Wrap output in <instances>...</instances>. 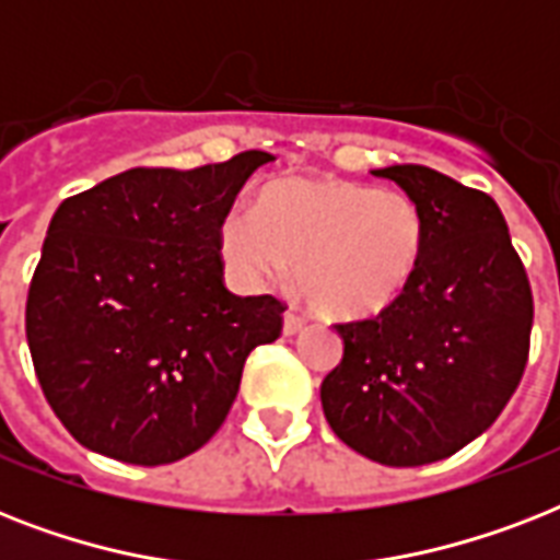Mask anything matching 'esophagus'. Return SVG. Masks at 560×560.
I'll return each instance as SVG.
<instances>
[{"label": "esophagus", "instance_id": "34e87169", "mask_svg": "<svg viewBox=\"0 0 560 560\" xmlns=\"http://www.w3.org/2000/svg\"><path fill=\"white\" fill-rule=\"evenodd\" d=\"M302 328H305V316H299V314H293V311H288V314H284V334H288V337H293V334H299Z\"/></svg>", "mask_w": 560, "mask_h": 560}]
</instances>
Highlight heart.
<instances>
[{
    "mask_svg": "<svg viewBox=\"0 0 560 560\" xmlns=\"http://www.w3.org/2000/svg\"><path fill=\"white\" fill-rule=\"evenodd\" d=\"M223 258L241 279H284L296 267L311 305L334 319L377 316L416 279L424 218L404 191L342 179H284L261 211L237 206L220 226Z\"/></svg>",
    "mask_w": 560,
    "mask_h": 560,
    "instance_id": "b5f03b06",
    "label": "heart"
}]
</instances>
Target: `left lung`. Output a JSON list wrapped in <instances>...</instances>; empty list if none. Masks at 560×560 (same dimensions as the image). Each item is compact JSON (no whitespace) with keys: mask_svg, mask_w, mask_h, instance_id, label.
I'll use <instances>...</instances> for the list:
<instances>
[{"mask_svg":"<svg viewBox=\"0 0 560 560\" xmlns=\"http://www.w3.org/2000/svg\"><path fill=\"white\" fill-rule=\"evenodd\" d=\"M424 218V255L395 305L337 325L342 360L323 381L328 424L351 451L392 468L447 459L482 435L517 389L532 288L488 194L424 165H392Z\"/></svg>","mask_w":560,"mask_h":560,"instance_id":"1","label":"left lung"}]
</instances>
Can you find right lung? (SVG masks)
Masks as SVG:
<instances>
[{"label": "right lung", "instance_id": "obj_1", "mask_svg": "<svg viewBox=\"0 0 560 560\" xmlns=\"http://www.w3.org/2000/svg\"><path fill=\"white\" fill-rule=\"evenodd\" d=\"M270 160L130 168L57 206L25 337L43 395L83 447L168 465L226 421L249 351L281 334L279 299L229 293L220 261L223 218Z\"/></svg>", "mask_w": 560, "mask_h": 560}]
</instances>
